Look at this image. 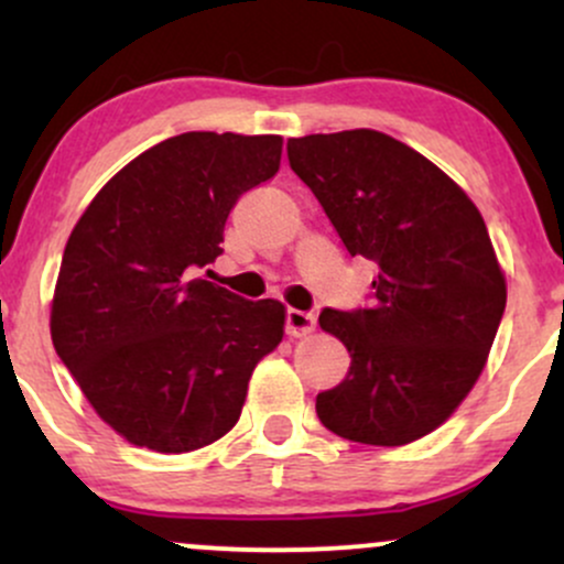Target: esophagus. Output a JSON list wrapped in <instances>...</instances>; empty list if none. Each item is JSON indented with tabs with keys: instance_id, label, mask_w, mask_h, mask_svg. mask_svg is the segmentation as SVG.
<instances>
[{
	"instance_id": "34e87169",
	"label": "esophagus",
	"mask_w": 564,
	"mask_h": 564,
	"mask_svg": "<svg viewBox=\"0 0 564 564\" xmlns=\"http://www.w3.org/2000/svg\"><path fill=\"white\" fill-rule=\"evenodd\" d=\"M315 328V315L304 310H286V334L289 336H307Z\"/></svg>"
}]
</instances>
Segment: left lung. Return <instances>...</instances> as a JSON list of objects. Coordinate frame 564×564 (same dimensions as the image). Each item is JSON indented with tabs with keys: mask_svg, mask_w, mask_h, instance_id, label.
<instances>
[{
	"mask_svg": "<svg viewBox=\"0 0 564 564\" xmlns=\"http://www.w3.org/2000/svg\"><path fill=\"white\" fill-rule=\"evenodd\" d=\"M286 153L349 257L379 268L368 307L321 313L352 364L315 398L318 419L364 445L430 435L475 387L507 307L480 212L422 153L373 129L291 138Z\"/></svg>",
	"mask_w": 564,
	"mask_h": 564,
	"instance_id": "obj_1",
	"label": "left lung"
}]
</instances>
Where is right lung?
I'll return each mask as SVG.
<instances>
[{
	"mask_svg": "<svg viewBox=\"0 0 564 564\" xmlns=\"http://www.w3.org/2000/svg\"><path fill=\"white\" fill-rule=\"evenodd\" d=\"M278 134L185 132L129 161L87 206L53 300V345L97 416L132 445L187 453L241 416L283 339V304L198 278L230 209L281 166Z\"/></svg>",
	"mask_w": 564,
	"mask_h": 564,
	"instance_id": "obj_1",
	"label": "right lung"
}]
</instances>
